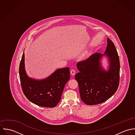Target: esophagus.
<instances>
[{
	"instance_id": "esophagus-1",
	"label": "esophagus",
	"mask_w": 135,
	"mask_h": 135,
	"mask_svg": "<svg viewBox=\"0 0 135 135\" xmlns=\"http://www.w3.org/2000/svg\"><path fill=\"white\" fill-rule=\"evenodd\" d=\"M70 73H71V74L72 75L74 76V75L75 74V71L74 70H71V71H70Z\"/></svg>"
}]
</instances>
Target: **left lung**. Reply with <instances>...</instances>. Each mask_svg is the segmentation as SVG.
Here are the masks:
<instances>
[{
    "label": "left lung",
    "mask_w": 135,
    "mask_h": 135,
    "mask_svg": "<svg viewBox=\"0 0 135 135\" xmlns=\"http://www.w3.org/2000/svg\"><path fill=\"white\" fill-rule=\"evenodd\" d=\"M103 54L96 53L85 61L78 62L79 72L75 78L79 86L81 100L87 105L103 103L115 93L119 80L120 63L114 44L107 38ZM106 59L107 68L103 65Z\"/></svg>",
    "instance_id": "obj_1"
}]
</instances>
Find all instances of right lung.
I'll list each match as a JSON object with an SVG mask.
<instances>
[{"label":"right lung","instance_id":"1","mask_svg":"<svg viewBox=\"0 0 135 135\" xmlns=\"http://www.w3.org/2000/svg\"><path fill=\"white\" fill-rule=\"evenodd\" d=\"M19 75L23 93L28 100L39 107L47 108L57 106L70 78L69 67L58 69L45 78L29 77L25 68L24 50L20 64Z\"/></svg>","mask_w":135,"mask_h":135}]
</instances>
